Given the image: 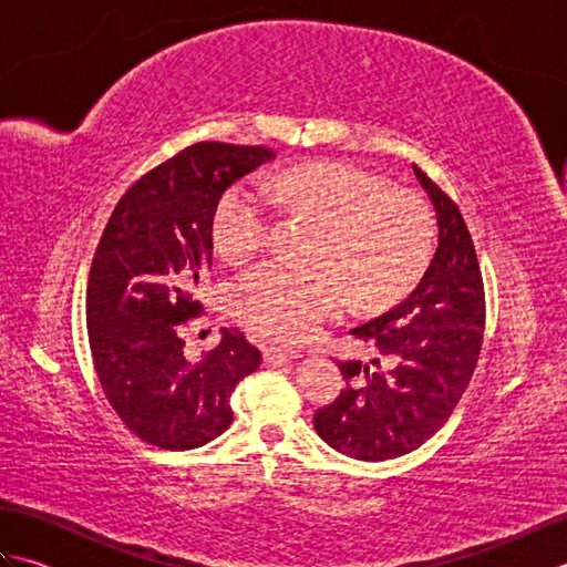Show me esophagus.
Returning <instances> with one entry per match:
<instances>
[{
	"label": "esophagus",
	"instance_id": "1",
	"mask_svg": "<svg viewBox=\"0 0 567 567\" xmlns=\"http://www.w3.org/2000/svg\"><path fill=\"white\" fill-rule=\"evenodd\" d=\"M262 358H265V363H287V360H292L295 358V353H290V351H285V348H277V346H268V348H262Z\"/></svg>",
	"mask_w": 567,
	"mask_h": 567
}]
</instances>
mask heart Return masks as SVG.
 Here are the masks:
<instances>
[{
	"label": "heart",
	"instance_id": "heart-1",
	"mask_svg": "<svg viewBox=\"0 0 567 567\" xmlns=\"http://www.w3.org/2000/svg\"><path fill=\"white\" fill-rule=\"evenodd\" d=\"M272 195L323 226L311 262H262L231 287V315L275 343H302L343 307L388 305L412 287L429 258V216L421 202L365 167L343 161L309 163L270 183L228 187L214 209V244L244 260L268 244Z\"/></svg>",
	"mask_w": 567,
	"mask_h": 567
}]
</instances>
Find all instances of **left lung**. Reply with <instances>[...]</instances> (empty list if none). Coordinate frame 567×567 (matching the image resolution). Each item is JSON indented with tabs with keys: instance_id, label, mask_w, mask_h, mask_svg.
I'll return each instance as SVG.
<instances>
[{
	"instance_id": "1",
	"label": "left lung",
	"mask_w": 567,
	"mask_h": 567,
	"mask_svg": "<svg viewBox=\"0 0 567 567\" xmlns=\"http://www.w3.org/2000/svg\"><path fill=\"white\" fill-rule=\"evenodd\" d=\"M412 171L436 212V252L404 302L351 329L394 365L341 363L346 390L315 414L333 451L368 463L412 453L445 424L473 378L485 331L483 275L463 216L416 165Z\"/></svg>"
}]
</instances>
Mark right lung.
<instances>
[{
    "label": "right lung",
    "instance_id": "right-lung-1",
    "mask_svg": "<svg viewBox=\"0 0 567 567\" xmlns=\"http://www.w3.org/2000/svg\"><path fill=\"white\" fill-rule=\"evenodd\" d=\"M272 151L195 143L143 175L110 216L87 285V333L106 400L146 443L189 451L231 426V392L260 365L244 333L221 329L202 360L185 355L192 292L212 268V219L226 187Z\"/></svg>",
    "mask_w": 567,
    "mask_h": 567
}]
</instances>
